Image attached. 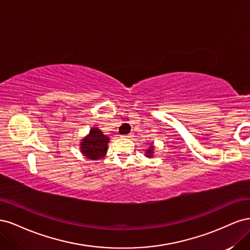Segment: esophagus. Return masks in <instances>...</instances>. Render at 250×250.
I'll use <instances>...</instances> for the list:
<instances>
[{
    "label": "esophagus",
    "instance_id": "esophagus-1",
    "mask_svg": "<svg viewBox=\"0 0 250 250\" xmlns=\"http://www.w3.org/2000/svg\"><path fill=\"white\" fill-rule=\"evenodd\" d=\"M131 134H126V135H122V139H126V138H131Z\"/></svg>",
    "mask_w": 250,
    "mask_h": 250
}]
</instances>
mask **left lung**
I'll return each mask as SVG.
<instances>
[{
	"label": "left lung",
	"instance_id": "8db88e82",
	"mask_svg": "<svg viewBox=\"0 0 250 250\" xmlns=\"http://www.w3.org/2000/svg\"><path fill=\"white\" fill-rule=\"evenodd\" d=\"M153 152H154V146H152L151 145L150 147H149V149H147L146 150V156L147 157H152L153 156Z\"/></svg>",
	"mask_w": 250,
	"mask_h": 250
}]
</instances>
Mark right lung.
I'll use <instances>...</instances> for the list:
<instances>
[{
	"label": "right lung",
	"mask_w": 250,
	"mask_h": 250,
	"mask_svg": "<svg viewBox=\"0 0 250 250\" xmlns=\"http://www.w3.org/2000/svg\"><path fill=\"white\" fill-rule=\"evenodd\" d=\"M109 138L97 127H93L84 139L81 140L80 150L88 160L98 161L103 158L107 152Z\"/></svg>",
	"instance_id": "right-lung-1"
}]
</instances>
